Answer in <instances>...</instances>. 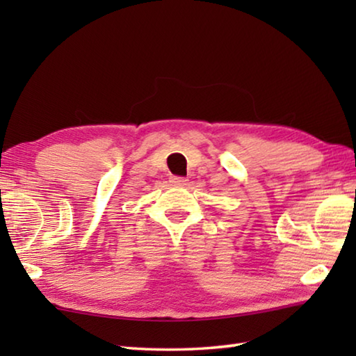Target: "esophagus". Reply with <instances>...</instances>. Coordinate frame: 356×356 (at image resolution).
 I'll list each match as a JSON object with an SVG mask.
<instances>
[{"label":"esophagus","instance_id":"34e87169","mask_svg":"<svg viewBox=\"0 0 356 356\" xmlns=\"http://www.w3.org/2000/svg\"><path fill=\"white\" fill-rule=\"evenodd\" d=\"M171 184H174V185H186L188 184V179L186 177L174 176V177H171Z\"/></svg>","mask_w":356,"mask_h":356}]
</instances>
